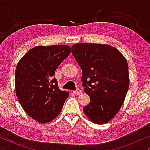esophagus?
I'll return each instance as SVG.
<instances>
[{"label":"esophagus","instance_id":"obj_1","mask_svg":"<svg viewBox=\"0 0 150 150\" xmlns=\"http://www.w3.org/2000/svg\"><path fill=\"white\" fill-rule=\"evenodd\" d=\"M73 92H74V93L76 94V95H80V94L82 93L81 89H77L76 91H74Z\"/></svg>","mask_w":150,"mask_h":150}]
</instances>
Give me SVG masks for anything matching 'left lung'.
I'll use <instances>...</instances> for the list:
<instances>
[{
  "mask_svg": "<svg viewBox=\"0 0 150 150\" xmlns=\"http://www.w3.org/2000/svg\"><path fill=\"white\" fill-rule=\"evenodd\" d=\"M71 52L82 69L84 91L90 97L83 111L94 124H106L120 110L128 90L126 59L107 44H76Z\"/></svg>",
  "mask_w": 150,
  "mask_h": 150,
  "instance_id": "8db88e82",
  "label": "left lung"
}]
</instances>
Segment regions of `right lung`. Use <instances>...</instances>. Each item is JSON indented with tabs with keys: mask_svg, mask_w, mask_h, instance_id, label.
Wrapping results in <instances>:
<instances>
[{
	"mask_svg": "<svg viewBox=\"0 0 150 150\" xmlns=\"http://www.w3.org/2000/svg\"><path fill=\"white\" fill-rule=\"evenodd\" d=\"M71 52L65 45L33 48L22 57L15 71L16 93L24 111L41 124L55 119L62 109L67 91L59 89L55 70Z\"/></svg>",
	"mask_w": 150,
	"mask_h": 150,
	"instance_id": "obj_1",
	"label": "right lung"
}]
</instances>
